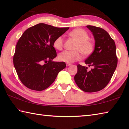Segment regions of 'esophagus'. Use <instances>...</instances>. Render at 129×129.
Here are the masks:
<instances>
[{"label": "esophagus", "instance_id": "1", "mask_svg": "<svg viewBox=\"0 0 129 129\" xmlns=\"http://www.w3.org/2000/svg\"><path fill=\"white\" fill-rule=\"evenodd\" d=\"M71 65H72V64H70V63H67V67H69V66H71Z\"/></svg>", "mask_w": 129, "mask_h": 129}]
</instances>
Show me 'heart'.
<instances>
[{"mask_svg": "<svg viewBox=\"0 0 129 129\" xmlns=\"http://www.w3.org/2000/svg\"><path fill=\"white\" fill-rule=\"evenodd\" d=\"M69 35L73 38L77 44L75 45L74 51H63L59 54V60L67 63H72L81 59V54L84 56H88L91 54L94 49V45L91 41L89 40V36L87 33L82 29H75L70 32ZM64 44V39L62 36L56 38L53 43L54 47L57 50H61ZM78 50L80 52L77 51Z\"/></svg>", "mask_w": 129, "mask_h": 129, "instance_id": "1", "label": "heart"}]
</instances>
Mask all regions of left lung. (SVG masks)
I'll return each mask as SVG.
<instances>
[{"mask_svg": "<svg viewBox=\"0 0 129 129\" xmlns=\"http://www.w3.org/2000/svg\"><path fill=\"white\" fill-rule=\"evenodd\" d=\"M86 27L92 32L95 49L85 62L92 69L78 65L74 80L78 87L87 92L99 91L110 81L117 64L116 45L114 40L105 30L92 25Z\"/></svg>", "mask_w": 129, "mask_h": 129, "instance_id": "1", "label": "left lung"}]
</instances>
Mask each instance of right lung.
<instances>
[{
  "label": "right lung",
  "mask_w": 129,
  "mask_h": 129,
  "mask_svg": "<svg viewBox=\"0 0 129 129\" xmlns=\"http://www.w3.org/2000/svg\"><path fill=\"white\" fill-rule=\"evenodd\" d=\"M69 28L39 23L26 29L16 44L14 66L21 83L28 88L42 91L53 84L65 62H55V39Z\"/></svg>",
  "instance_id": "obj_1"
}]
</instances>
